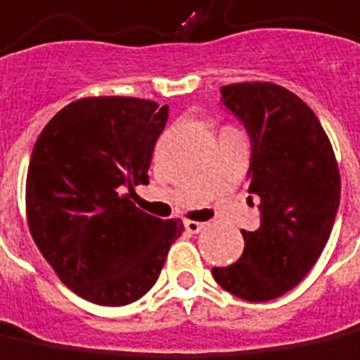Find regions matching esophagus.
I'll return each mask as SVG.
<instances>
[{
    "label": "esophagus",
    "instance_id": "obj_1",
    "mask_svg": "<svg viewBox=\"0 0 360 360\" xmlns=\"http://www.w3.org/2000/svg\"><path fill=\"white\" fill-rule=\"evenodd\" d=\"M206 224L202 222H195V220H185V230L188 233H198L202 228H205Z\"/></svg>",
    "mask_w": 360,
    "mask_h": 360
}]
</instances>
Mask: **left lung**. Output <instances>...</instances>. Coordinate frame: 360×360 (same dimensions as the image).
Instances as JSON below:
<instances>
[{"instance_id":"obj_1","label":"left lung","mask_w":360,"mask_h":360,"mask_svg":"<svg viewBox=\"0 0 360 360\" xmlns=\"http://www.w3.org/2000/svg\"><path fill=\"white\" fill-rule=\"evenodd\" d=\"M222 103L250 134L248 181L261 226L241 230L245 248L212 276L248 302L283 296L310 273L329 240L341 197L335 154L306 103L269 82L224 85Z\"/></svg>"}]
</instances>
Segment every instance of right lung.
I'll return each instance as SVG.
<instances>
[{
  "instance_id": "add662e5",
  "label": "right lung",
  "mask_w": 360,
  "mask_h": 360,
  "mask_svg": "<svg viewBox=\"0 0 360 360\" xmlns=\"http://www.w3.org/2000/svg\"><path fill=\"white\" fill-rule=\"evenodd\" d=\"M167 105L136 97H85L56 112L32 148L27 220L60 281L101 306L142 298L162 273L177 220L140 210Z\"/></svg>"
}]
</instances>
